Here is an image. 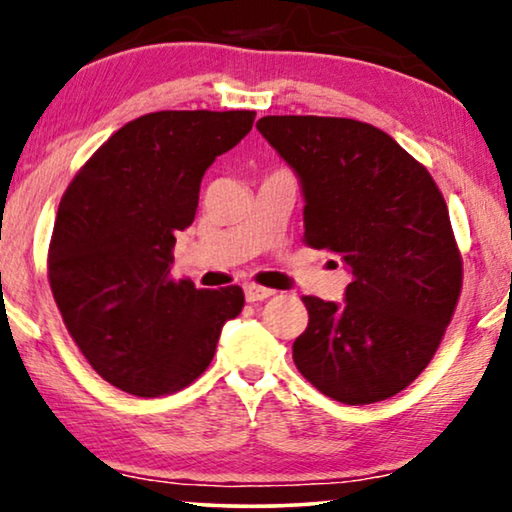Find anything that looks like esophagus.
Instances as JSON below:
<instances>
[{
	"label": "esophagus",
	"mask_w": 512,
	"mask_h": 512,
	"mask_svg": "<svg viewBox=\"0 0 512 512\" xmlns=\"http://www.w3.org/2000/svg\"><path fill=\"white\" fill-rule=\"evenodd\" d=\"M270 296H275L272 289H265V286L258 284H244V298H247V303H261V300H268Z\"/></svg>",
	"instance_id": "1"
}]
</instances>
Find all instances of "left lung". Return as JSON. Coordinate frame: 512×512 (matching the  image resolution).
<instances>
[{
    "mask_svg": "<svg viewBox=\"0 0 512 512\" xmlns=\"http://www.w3.org/2000/svg\"><path fill=\"white\" fill-rule=\"evenodd\" d=\"M298 174L305 244L352 272L345 303L305 296L293 361L321 394L384 401L429 366L461 293V254L436 181L387 132L354 118L263 116Z\"/></svg>",
    "mask_w": 512,
    "mask_h": 512,
    "instance_id": "1",
    "label": "left lung"
}]
</instances>
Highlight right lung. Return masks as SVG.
<instances>
[{
  "instance_id": "add662e5",
  "label": "right lung",
  "mask_w": 512,
  "mask_h": 512,
  "mask_svg": "<svg viewBox=\"0 0 512 512\" xmlns=\"http://www.w3.org/2000/svg\"><path fill=\"white\" fill-rule=\"evenodd\" d=\"M256 111H156L114 132L62 195L48 282L69 335L102 380L156 398L205 373L240 286L195 289L170 268L200 181L247 137Z\"/></svg>"
}]
</instances>
